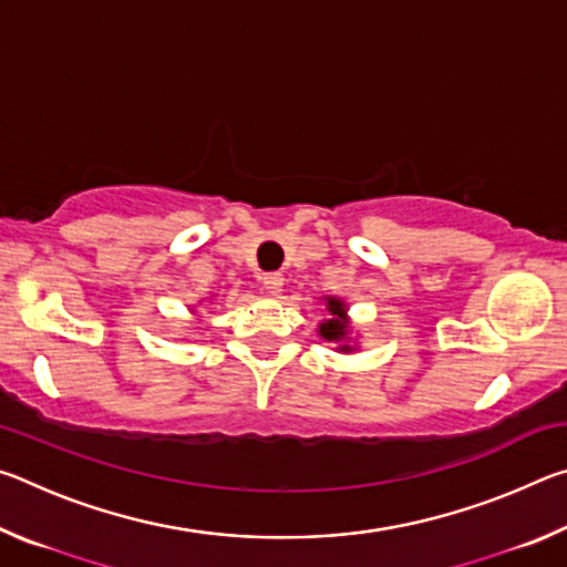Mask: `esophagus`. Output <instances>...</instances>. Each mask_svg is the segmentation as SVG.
Here are the masks:
<instances>
[{"instance_id": "1", "label": "esophagus", "mask_w": 567, "mask_h": 567, "mask_svg": "<svg viewBox=\"0 0 567 567\" xmlns=\"http://www.w3.org/2000/svg\"><path fill=\"white\" fill-rule=\"evenodd\" d=\"M282 285H285V277L280 272H270V275L262 277V287H265L267 295H280Z\"/></svg>"}]
</instances>
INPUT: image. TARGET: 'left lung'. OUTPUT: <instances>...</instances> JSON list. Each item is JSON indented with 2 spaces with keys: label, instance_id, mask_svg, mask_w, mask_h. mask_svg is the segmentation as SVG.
Returning <instances> with one entry per match:
<instances>
[{
  "label": "left lung",
  "instance_id": "1",
  "mask_svg": "<svg viewBox=\"0 0 567 567\" xmlns=\"http://www.w3.org/2000/svg\"><path fill=\"white\" fill-rule=\"evenodd\" d=\"M324 302V318L318 324V334L322 340H328L334 344V350L350 354L358 350V342H352V322H350V315H348V302L342 300V297H334V295H324L322 297Z\"/></svg>",
  "mask_w": 567,
  "mask_h": 567
}]
</instances>
